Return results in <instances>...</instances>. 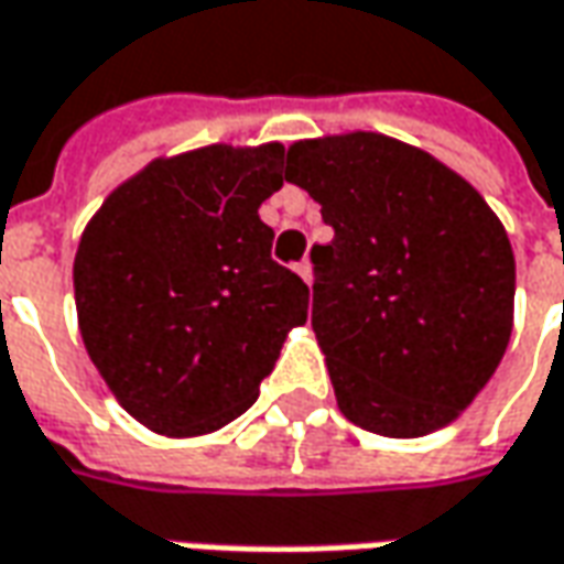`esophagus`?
<instances>
[{
	"mask_svg": "<svg viewBox=\"0 0 564 564\" xmlns=\"http://www.w3.org/2000/svg\"><path fill=\"white\" fill-rule=\"evenodd\" d=\"M294 273L301 275V279H304V282H313V263H310V260H301V263H294Z\"/></svg>",
	"mask_w": 564,
	"mask_h": 564,
	"instance_id": "esophagus-1",
	"label": "esophagus"
}]
</instances>
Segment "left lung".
Segmentation results:
<instances>
[{"label": "left lung", "mask_w": 564, "mask_h": 564, "mask_svg": "<svg viewBox=\"0 0 564 564\" xmlns=\"http://www.w3.org/2000/svg\"><path fill=\"white\" fill-rule=\"evenodd\" d=\"M285 180L335 229L313 245V332L354 425L422 437L497 372L512 335L516 254L478 188L381 132L289 145Z\"/></svg>", "instance_id": "obj_1"}]
</instances>
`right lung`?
Listing matches in <instances>:
<instances>
[{"instance_id":"1","label":"right lung","mask_w":564,"mask_h":564,"mask_svg":"<svg viewBox=\"0 0 564 564\" xmlns=\"http://www.w3.org/2000/svg\"><path fill=\"white\" fill-rule=\"evenodd\" d=\"M279 142L154 158L86 223L77 323L117 403L149 432L198 437L260 394L310 289L279 267L260 204L282 188Z\"/></svg>"}]
</instances>
